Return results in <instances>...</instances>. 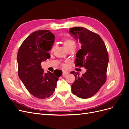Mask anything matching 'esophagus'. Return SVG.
Segmentation results:
<instances>
[{
	"instance_id": "esophagus-1",
	"label": "esophagus",
	"mask_w": 129,
	"mask_h": 129,
	"mask_svg": "<svg viewBox=\"0 0 129 129\" xmlns=\"http://www.w3.org/2000/svg\"><path fill=\"white\" fill-rule=\"evenodd\" d=\"M63 74H62V75H63V76H66V75H67L68 74H69V72H68V71H66V70H63Z\"/></svg>"
}]
</instances>
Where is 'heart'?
<instances>
[{
    "label": "heart",
    "instance_id": "b5f03b06",
    "mask_svg": "<svg viewBox=\"0 0 129 129\" xmlns=\"http://www.w3.org/2000/svg\"><path fill=\"white\" fill-rule=\"evenodd\" d=\"M64 45L66 47V48L68 47L69 46H71L72 45H75V41H74L71 38H68L66 39L64 41ZM54 49V47L52 46V47L51 48V51L53 52Z\"/></svg>",
    "mask_w": 129,
    "mask_h": 129
}]
</instances>
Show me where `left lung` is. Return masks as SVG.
I'll return each mask as SVG.
<instances>
[{
	"label": "left lung",
	"mask_w": 129,
	"mask_h": 129,
	"mask_svg": "<svg viewBox=\"0 0 129 129\" xmlns=\"http://www.w3.org/2000/svg\"><path fill=\"white\" fill-rule=\"evenodd\" d=\"M69 33L76 40L79 39L82 45L76 53L75 66L86 69L82 76L79 73L71 72L75 77L72 91L80 98L88 99L95 95L106 81L109 62L107 49L99 35L84 27H73Z\"/></svg>",
	"instance_id": "1"
}]
</instances>
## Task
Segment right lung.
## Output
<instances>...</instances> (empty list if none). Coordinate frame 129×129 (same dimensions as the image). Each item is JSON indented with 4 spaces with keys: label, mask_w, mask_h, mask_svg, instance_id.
I'll use <instances>...</instances> for the list:
<instances>
[{
    "label": "right lung",
    "mask_w": 129,
    "mask_h": 129,
    "mask_svg": "<svg viewBox=\"0 0 129 129\" xmlns=\"http://www.w3.org/2000/svg\"><path fill=\"white\" fill-rule=\"evenodd\" d=\"M55 36L49 30L31 33L22 42L17 55L18 75L30 94L45 99L53 95L57 81L62 74L60 70L45 73L41 63L50 58Z\"/></svg>",
    "instance_id": "right-lung-1"
}]
</instances>
